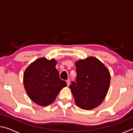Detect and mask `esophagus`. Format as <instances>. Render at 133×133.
<instances>
[{"label":"esophagus","mask_w":133,"mask_h":133,"mask_svg":"<svg viewBox=\"0 0 133 133\" xmlns=\"http://www.w3.org/2000/svg\"><path fill=\"white\" fill-rule=\"evenodd\" d=\"M66 82H67V86H69V85H70V80L69 79L67 80H66Z\"/></svg>","instance_id":"obj_1"}]
</instances>
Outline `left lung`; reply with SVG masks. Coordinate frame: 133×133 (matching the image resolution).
I'll return each mask as SVG.
<instances>
[{"label":"left lung","instance_id":"left-lung-1","mask_svg":"<svg viewBox=\"0 0 133 133\" xmlns=\"http://www.w3.org/2000/svg\"><path fill=\"white\" fill-rule=\"evenodd\" d=\"M75 65L77 83L72 82L69 88L78 107L92 110L102 104L107 95L111 79L110 71L93 56L76 61Z\"/></svg>","mask_w":133,"mask_h":133}]
</instances>
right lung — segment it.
Wrapping results in <instances>:
<instances>
[{"label":"right lung","instance_id":"1","mask_svg":"<svg viewBox=\"0 0 133 133\" xmlns=\"http://www.w3.org/2000/svg\"><path fill=\"white\" fill-rule=\"evenodd\" d=\"M54 58H37L27 67L23 74V84L29 97L36 104L47 106L55 100L58 93L67 86L60 79Z\"/></svg>","mask_w":133,"mask_h":133}]
</instances>
